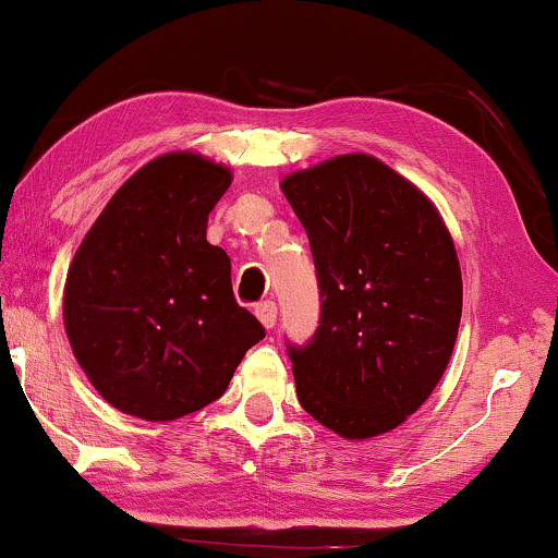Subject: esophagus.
<instances>
[{"label": "esophagus", "instance_id": "34e87169", "mask_svg": "<svg viewBox=\"0 0 558 558\" xmlns=\"http://www.w3.org/2000/svg\"><path fill=\"white\" fill-rule=\"evenodd\" d=\"M254 312H256V317L262 319V325L266 327V330H271V327L277 325V304H274L271 300L258 302Z\"/></svg>", "mask_w": 558, "mask_h": 558}]
</instances>
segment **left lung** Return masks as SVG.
Listing matches in <instances>:
<instances>
[{"label":"left lung","instance_id":"obj_1","mask_svg":"<svg viewBox=\"0 0 558 558\" xmlns=\"http://www.w3.org/2000/svg\"><path fill=\"white\" fill-rule=\"evenodd\" d=\"M310 239L317 330L287 340L296 399L348 439L391 432L429 399L452 355L462 274L434 205L368 155L281 182Z\"/></svg>","mask_w":558,"mask_h":558}]
</instances>
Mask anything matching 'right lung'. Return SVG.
<instances>
[{
  "label": "right lung",
  "mask_w": 558,
  "mask_h": 558,
  "mask_svg": "<svg viewBox=\"0 0 558 558\" xmlns=\"http://www.w3.org/2000/svg\"><path fill=\"white\" fill-rule=\"evenodd\" d=\"M231 172L165 155L132 174L83 239L65 281V330L111 407L172 422L226 393L266 330L233 296L231 258L205 241Z\"/></svg>",
  "instance_id": "1"
}]
</instances>
